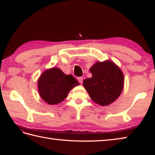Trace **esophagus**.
<instances>
[{"instance_id":"obj_1","label":"esophagus","mask_w":155,"mask_h":155,"mask_svg":"<svg viewBox=\"0 0 155 155\" xmlns=\"http://www.w3.org/2000/svg\"><path fill=\"white\" fill-rule=\"evenodd\" d=\"M78 81L81 84L83 83V77H78Z\"/></svg>"}]
</instances>
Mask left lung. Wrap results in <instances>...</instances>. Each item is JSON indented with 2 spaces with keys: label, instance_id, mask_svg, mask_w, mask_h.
<instances>
[{
  "label": "left lung",
  "instance_id": "1",
  "mask_svg": "<svg viewBox=\"0 0 155 155\" xmlns=\"http://www.w3.org/2000/svg\"><path fill=\"white\" fill-rule=\"evenodd\" d=\"M91 78L83 81V87L91 100L101 106L111 104L120 96L124 78L121 69L110 60L98 61L90 68Z\"/></svg>",
  "mask_w": 155,
  "mask_h": 155
}]
</instances>
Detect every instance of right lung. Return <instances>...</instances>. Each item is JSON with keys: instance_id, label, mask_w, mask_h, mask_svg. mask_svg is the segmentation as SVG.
<instances>
[{"instance_id": "1", "label": "right lung", "mask_w": 155, "mask_h": 155, "mask_svg": "<svg viewBox=\"0 0 155 155\" xmlns=\"http://www.w3.org/2000/svg\"><path fill=\"white\" fill-rule=\"evenodd\" d=\"M78 84L72 75L65 74L59 68L53 67L45 70L39 77L38 92L46 103L53 105L61 103Z\"/></svg>"}]
</instances>
